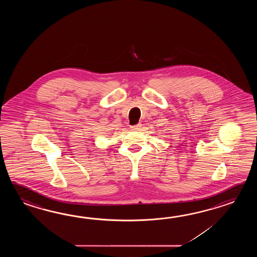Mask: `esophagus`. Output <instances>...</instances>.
<instances>
[{"label":"esophagus","mask_w":257,"mask_h":257,"mask_svg":"<svg viewBox=\"0 0 257 257\" xmlns=\"http://www.w3.org/2000/svg\"><path fill=\"white\" fill-rule=\"evenodd\" d=\"M131 131H140V130L142 128V124H141V123H139V124H136V125H133V126H131Z\"/></svg>","instance_id":"esophagus-1"}]
</instances>
